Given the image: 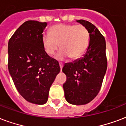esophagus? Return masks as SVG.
<instances>
[{
    "instance_id": "1",
    "label": "esophagus",
    "mask_w": 126,
    "mask_h": 126,
    "mask_svg": "<svg viewBox=\"0 0 126 126\" xmlns=\"http://www.w3.org/2000/svg\"><path fill=\"white\" fill-rule=\"evenodd\" d=\"M63 63H59V67H60V69H61V70H62V68H63Z\"/></svg>"
}]
</instances>
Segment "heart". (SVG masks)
Returning a JSON list of instances; mask_svg holds the SVG:
<instances>
[{"mask_svg":"<svg viewBox=\"0 0 126 126\" xmlns=\"http://www.w3.org/2000/svg\"><path fill=\"white\" fill-rule=\"evenodd\" d=\"M89 32L82 25L59 24L53 26L49 34L42 37V44L45 51L52 56L59 49L61 51L57 55L59 60L67 57L77 59L85 52L89 44Z\"/></svg>","mask_w":126,"mask_h":126,"instance_id":"b5f03b06","label":"heart"}]
</instances>
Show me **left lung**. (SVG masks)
<instances>
[{
	"mask_svg": "<svg viewBox=\"0 0 126 126\" xmlns=\"http://www.w3.org/2000/svg\"><path fill=\"white\" fill-rule=\"evenodd\" d=\"M77 22L89 32V45L82 57L63 66L62 71L67 76L63 89L69 103L83 105L92 101L99 93L107 69V59L105 39L99 30L88 21Z\"/></svg>",
	"mask_w": 126,
	"mask_h": 126,
	"instance_id": "1",
	"label": "left lung"
}]
</instances>
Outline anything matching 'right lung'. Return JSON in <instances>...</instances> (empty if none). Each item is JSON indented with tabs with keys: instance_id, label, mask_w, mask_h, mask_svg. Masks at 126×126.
Here are the masks:
<instances>
[{
	"instance_id": "right-lung-1",
	"label": "right lung",
	"mask_w": 126,
	"mask_h": 126,
	"mask_svg": "<svg viewBox=\"0 0 126 126\" xmlns=\"http://www.w3.org/2000/svg\"><path fill=\"white\" fill-rule=\"evenodd\" d=\"M46 22L28 20L10 37L8 45V68L12 80L25 100L44 104L57 74L59 62L47 54L42 44Z\"/></svg>"
}]
</instances>
